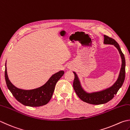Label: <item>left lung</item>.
<instances>
[{"mask_svg":"<svg viewBox=\"0 0 130 130\" xmlns=\"http://www.w3.org/2000/svg\"><path fill=\"white\" fill-rule=\"evenodd\" d=\"M104 43L105 44H109V45H112L116 46V47H117L119 51L122 59V66L118 78L116 81V82L111 87L101 90V91L89 93H87L83 90L82 86H81L80 81L76 73L73 72L75 78L73 83V87L76 93L82 101L90 104H104L110 101L111 100L113 99L114 95L117 93L119 89L122 86L124 79H125V58H124L123 53L122 52L119 44L114 39L109 37L106 35H104Z\"/></svg>","mask_w":130,"mask_h":130,"instance_id":"left-lung-1","label":"left lung"}]
</instances>
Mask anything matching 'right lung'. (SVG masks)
Here are the masks:
<instances>
[{"label":"right lung","mask_w":130,"mask_h":130,"mask_svg":"<svg viewBox=\"0 0 130 130\" xmlns=\"http://www.w3.org/2000/svg\"><path fill=\"white\" fill-rule=\"evenodd\" d=\"M4 73L7 86L14 97L25 106L37 107L43 106L49 102L54 91L56 84L64 72L60 71L54 74L42 87L31 90L19 89L12 84L7 75L6 63Z\"/></svg>","instance_id":"1"}]
</instances>
